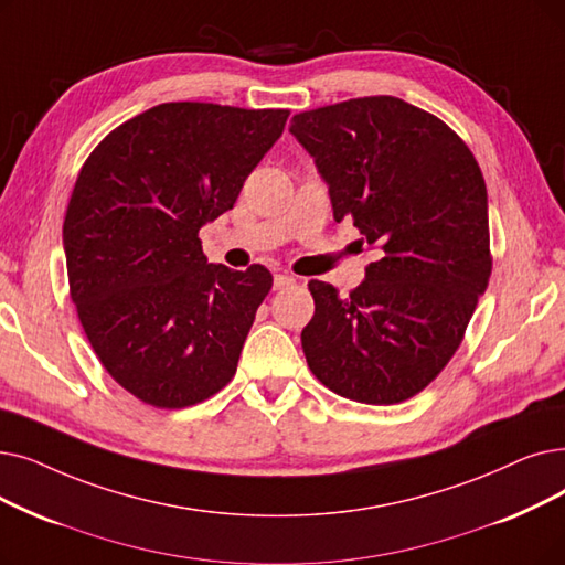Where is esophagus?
I'll use <instances>...</instances> for the list:
<instances>
[{
  "label": "esophagus",
  "mask_w": 565,
  "mask_h": 565,
  "mask_svg": "<svg viewBox=\"0 0 565 565\" xmlns=\"http://www.w3.org/2000/svg\"><path fill=\"white\" fill-rule=\"evenodd\" d=\"M296 284V279L288 277V275H275V290H284L288 286Z\"/></svg>",
  "instance_id": "1"
}]
</instances>
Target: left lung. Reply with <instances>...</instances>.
Returning <instances> with one entry per match:
<instances>
[{"instance_id":"8db88e82","label":"left lung","mask_w":565,"mask_h":565,"mask_svg":"<svg viewBox=\"0 0 565 565\" xmlns=\"http://www.w3.org/2000/svg\"><path fill=\"white\" fill-rule=\"evenodd\" d=\"M290 134L328 182L334 222L353 218L381 252L347 298L309 281V370L360 404L406 402L444 372L492 275L480 166L444 119L397 96L298 113Z\"/></svg>"}]
</instances>
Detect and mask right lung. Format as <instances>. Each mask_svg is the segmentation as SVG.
<instances>
[{"label": "right lung", "instance_id": "right-lung-1", "mask_svg": "<svg viewBox=\"0 0 565 565\" xmlns=\"http://www.w3.org/2000/svg\"><path fill=\"white\" fill-rule=\"evenodd\" d=\"M290 110L159 104L94 147L64 216L68 292L104 370L154 408H186L237 372L263 265L207 263L199 231L228 212Z\"/></svg>", "mask_w": 565, "mask_h": 565}]
</instances>
